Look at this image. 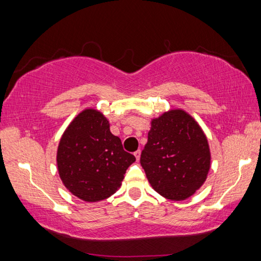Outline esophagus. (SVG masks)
I'll return each mask as SVG.
<instances>
[{"label": "esophagus", "instance_id": "1", "mask_svg": "<svg viewBox=\"0 0 261 261\" xmlns=\"http://www.w3.org/2000/svg\"><path fill=\"white\" fill-rule=\"evenodd\" d=\"M134 155L136 156V159H137V161H138V160H139V159H140V151H139V149H138V151H136V152L134 153Z\"/></svg>", "mask_w": 261, "mask_h": 261}]
</instances>
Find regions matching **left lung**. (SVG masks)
<instances>
[{
  "label": "left lung",
  "mask_w": 261,
  "mask_h": 261,
  "mask_svg": "<svg viewBox=\"0 0 261 261\" xmlns=\"http://www.w3.org/2000/svg\"><path fill=\"white\" fill-rule=\"evenodd\" d=\"M140 165L151 187L170 200H185L205 183L211 168L207 137L183 109L151 120Z\"/></svg>",
  "instance_id": "obj_1"
}]
</instances>
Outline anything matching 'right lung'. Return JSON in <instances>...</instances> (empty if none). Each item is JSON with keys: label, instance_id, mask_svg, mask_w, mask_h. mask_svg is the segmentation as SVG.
I'll return each instance as SVG.
<instances>
[{"label": "right lung", "instance_id": "1", "mask_svg": "<svg viewBox=\"0 0 261 261\" xmlns=\"http://www.w3.org/2000/svg\"><path fill=\"white\" fill-rule=\"evenodd\" d=\"M107 117L94 108L82 110L62 135L56 153L60 178L79 199H107L121 188L127 168L136 161L110 132Z\"/></svg>", "mask_w": 261, "mask_h": 261}]
</instances>
